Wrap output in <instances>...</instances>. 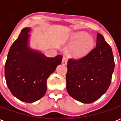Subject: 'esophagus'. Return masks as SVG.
Masks as SVG:
<instances>
[{
	"instance_id": "34e87169",
	"label": "esophagus",
	"mask_w": 121,
	"mask_h": 121,
	"mask_svg": "<svg viewBox=\"0 0 121 121\" xmlns=\"http://www.w3.org/2000/svg\"><path fill=\"white\" fill-rule=\"evenodd\" d=\"M67 63V58L65 57V56H64V57H63V60H62V64L66 65Z\"/></svg>"
}]
</instances>
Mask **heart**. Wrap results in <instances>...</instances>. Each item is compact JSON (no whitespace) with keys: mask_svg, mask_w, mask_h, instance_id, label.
<instances>
[{"mask_svg":"<svg viewBox=\"0 0 121 121\" xmlns=\"http://www.w3.org/2000/svg\"><path fill=\"white\" fill-rule=\"evenodd\" d=\"M71 43L73 45H71L69 48L70 52L72 55L78 58L84 57L89 54L95 45L93 38L88 36L86 32H84L74 34L71 37Z\"/></svg>","mask_w":121,"mask_h":121,"instance_id":"b5f03b06","label":"heart"}]
</instances>
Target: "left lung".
<instances>
[{"label": "left lung", "mask_w": 121, "mask_h": 121, "mask_svg": "<svg viewBox=\"0 0 121 121\" xmlns=\"http://www.w3.org/2000/svg\"><path fill=\"white\" fill-rule=\"evenodd\" d=\"M96 45L86 56L76 60L70 58L67 62V92L86 104L93 102L106 92L115 68L112 48L99 33Z\"/></svg>", "instance_id": "8db88e82"}]
</instances>
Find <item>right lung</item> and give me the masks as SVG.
<instances>
[{
    "mask_svg": "<svg viewBox=\"0 0 121 121\" xmlns=\"http://www.w3.org/2000/svg\"><path fill=\"white\" fill-rule=\"evenodd\" d=\"M30 28H23L9 48L5 63L4 73L11 93L21 101L32 103L45 95L47 81L62 56L48 58L30 50L28 47Z\"/></svg>",
    "mask_w": 121,
    "mask_h": 121,
    "instance_id": "1",
    "label": "right lung"
}]
</instances>
